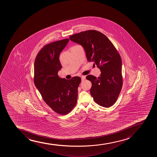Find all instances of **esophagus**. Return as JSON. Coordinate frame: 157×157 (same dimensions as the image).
I'll return each instance as SVG.
<instances>
[{"label":"esophagus","instance_id":"1","mask_svg":"<svg viewBox=\"0 0 157 157\" xmlns=\"http://www.w3.org/2000/svg\"><path fill=\"white\" fill-rule=\"evenodd\" d=\"M81 78L82 80H84L86 79V76H81Z\"/></svg>","mask_w":157,"mask_h":157}]
</instances>
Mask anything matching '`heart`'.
I'll use <instances>...</instances> for the list:
<instances>
[{
  "label": "heart",
  "mask_w": 157,
  "mask_h": 157,
  "mask_svg": "<svg viewBox=\"0 0 157 157\" xmlns=\"http://www.w3.org/2000/svg\"><path fill=\"white\" fill-rule=\"evenodd\" d=\"M75 46H74V47H75Z\"/></svg>",
  "instance_id": "1"
}]
</instances>
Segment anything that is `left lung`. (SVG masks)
<instances>
[{"mask_svg": "<svg viewBox=\"0 0 157 157\" xmlns=\"http://www.w3.org/2000/svg\"><path fill=\"white\" fill-rule=\"evenodd\" d=\"M71 41L82 46L89 62L100 69V77L89 75L91 96L99 105L108 108L118 98L123 86L121 57L112 43L99 31L90 30L70 36Z\"/></svg>", "mask_w": 157, "mask_h": 157, "instance_id": "left-lung-1", "label": "left lung"}]
</instances>
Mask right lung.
I'll return each mask as SVG.
<instances>
[{
  "label": "right lung",
  "instance_id": "obj_1",
  "mask_svg": "<svg viewBox=\"0 0 157 157\" xmlns=\"http://www.w3.org/2000/svg\"><path fill=\"white\" fill-rule=\"evenodd\" d=\"M69 40L64 39L44 46L34 61V84L47 105L60 115L68 114L76 105L81 81L79 77L67 80L58 75L62 68L59 55Z\"/></svg>",
  "mask_w": 157,
  "mask_h": 157
}]
</instances>
